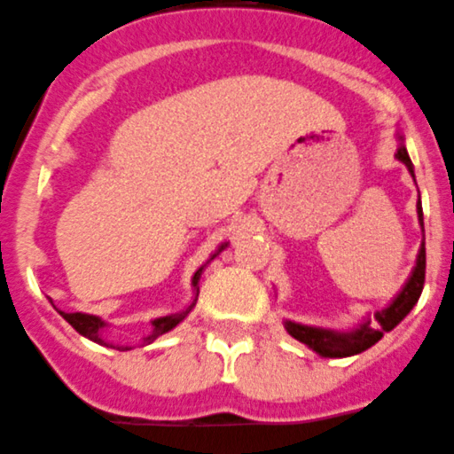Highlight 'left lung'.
<instances>
[{
	"label": "left lung",
	"instance_id": "1",
	"mask_svg": "<svg viewBox=\"0 0 454 454\" xmlns=\"http://www.w3.org/2000/svg\"><path fill=\"white\" fill-rule=\"evenodd\" d=\"M398 140L400 146L398 151H395V158H398V160L407 167V171H410L411 176H414V165H411L410 153H407L405 145H403V136H398ZM416 212H419V222L420 226H423L420 197ZM423 283H426V235H423V244H420L419 255H416L414 271L407 278V283L403 285L398 296H395L387 308L378 309L373 317L362 321L357 328L341 330V333H339V330L314 328V325H303L296 324V321H285V330H287L294 339H298L301 344H305L308 348H312L314 353L321 355V357H350V355L364 353L371 346L378 344L380 339L385 337V333H391V330L411 312V308L419 303L420 292H423Z\"/></svg>",
	"mask_w": 454,
	"mask_h": 454
}]
</instances>
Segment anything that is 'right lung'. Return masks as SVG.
Here are the masks:
<instances>
[{
	"mask_svg": "<svg viewBox=\"0 0 454 454\" xmlns=\"http://www.w3.org/2000/svg\"><path fill=\"white\" fill-rule=\"evenodd\" d=\"M226 247H228V244H222V247H219V251L215 253V255H212L210 260H215V257H217L219 253H222ZM201 273H203V267L199 269V271L194 273V276H192V287H194V301H192V303L187 305V308L183 309V312L167 314V317L153 318V321H151V325H153V333H151L149 337H145V344H151V341H153V339H156V337H160V334L169 333L171 328H176V325L181 324L183 318H185L187 314L192 312V308L197 305V298H199V278H201ZM59 312H60V309H59ZM60 317H63L65 321H67V324L76 330V333L83 334V337H88L90 341H97V344H101V346H110V348H115V346L108 344V341H106V339L101 337V330L106 328V321H101V318L95 317V314L60 312ZM117 348H120V350H130L129 346H117Z\"/></svg>",
	"mask_w": 454,
	"mask_h": 454,
	"instance_id": "right-lung-1",
	"label": "right lung"
}]
</instances>
